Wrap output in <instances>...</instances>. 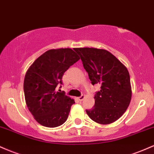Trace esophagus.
<instances>
[{"mask_svg":"<svg viewBox=\"0 0 154 154\" xmlns=\"http://www.w3.org/2000/svg\"><path fill=\"white\" fill-rule=\"evenodd\" d=\"M84 98H85V96H84V95H82L81 97H79L78 98V99H79V101H82V100H84Z\"/></svg>","mask_w":154,"mask_h":154,"instance_id":"esophagus-1","label":"esophagus"}]
</instances>
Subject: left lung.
<instances>
[{
	"mask_svg": "<svg viewBox=\"0 0 154 154\" xmlns=\"http://www.w3.org/2000/svg\"><path fill=\"white\" fill-rule=\"evenodd\" d=\"M83 66L94 85L101 84L94 96V106L86 110L89 118L100 124L116 122L125 113L132 98L130 77L127 68L105 49L75 48Z\"/></svg>",
	"mask_w": 154,
	"mask_h": 154,
	"instance_id": "8db88e82",
	"label": "left lung"
}]
</instances>
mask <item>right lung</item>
<instances>
[{
    "label": "right lung",
    "mask_w": 154,
    "mask_h": 154,
    "mask_svg": "<svg viewBox=\"0 0 154 154\" xmlns=\"http://www.w3.org/2000/svg\"><path fill=\"white\" fill-rule=\"evenodd\" d=\"M69 48L50 49L30 65L24 80V93L27 108L36 122L44 127H57L68 119L73 99L56 91L62 84L64 72L79 60Z\"/></svg>",
    "instance_id": "1"
}]
</instances>
